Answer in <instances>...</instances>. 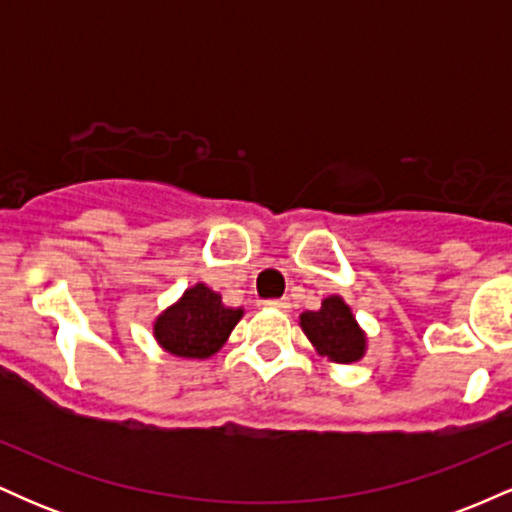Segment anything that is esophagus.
I'll return each instance as SVG.
<instances>
[{
	"mask_svg": "<svg viewBox=\"0 0 512 512\" xmlns=\"http://www.w3.org/2000/svg\"><path fill=\"white\" fill-rule=\"evenodd\" d=\"M264 305H267V308H276V310H289L291 308L289 298H274V301H264Z\"/></svg>",
	"mask_w": 512,
	"mask_h": 512,
	"instance_id": "1",
	"label": "esophagus"
}]
</instances>
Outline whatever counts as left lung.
Returning <instances> with one entry per match:
<instances>
[{
    "label": "left lung",
    "instance_id": "left-lung-1",
    "mask_svg": "<svg viewBox=\"0 0 512 512\" xmlns=\"http://www.w3.org/2000/svg\"><path fill=\"white\" fill-rule=\"evenodd\" d=\"M301 327L317 354L334 363H354L366 354V334L358 327L344 298H325L320 310H308L301 315Z\"/></svg>",
    "mask_w": 512,
    "mask_h": 512
}]
</instances>
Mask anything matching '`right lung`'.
<instances>
[{"label": "right lung", "instance_id": "obj_1", "mask_svg": "<svg viewBox=\"0 0 512 512\" xmlns=\"http://www.w3.org/2000/svg\"><path fill=\"white\" fill-rule=\"evenodd\" d=\"M240 317L243 310L226 308L219 293L195 284L156 317L154 337L173 356L209 358L226 344Z\"/></svg>", "mask_w": 512, "mask_h": 512}]
</instances>
